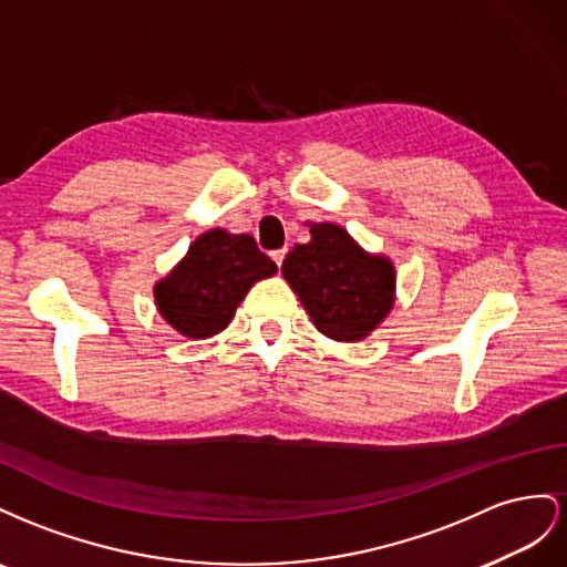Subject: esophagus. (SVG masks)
<instances>
[{
	"label": "esophagus",
	"mask_w": 567,
	"mask_h": 567,
	"mask_svg": "<svg viewBox=\"0 0 567 567\" xmlns=\"http://www.w3.org/2000/svg\"><path fill=\"white\" fill-rule=\"evenodd\" d=\"M270 256H272V261L278 264V268H280L282 261H285V256H287V249H275Z\"/></svg>",
	"instance_id": "34e87169"
}]
</instances>
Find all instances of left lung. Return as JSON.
I'll use <instances>...</instances> for the list:
<instances>
[{"label":"left lung","mask_w":567,"mask_h":567,"mask_svg":"<svg viewBox=\"0 0 567 567\" xmlns=\"http://www.w3.org/2000/svg\"><path fill=\"white\" fill-rule=\"evenodd\" d=\"M311 239L282 261V278L318 332L334 342H361L382 326L396 299L390 256L370 254L342 225L306 223Z\"/></svg>","instance_id":"left-lung-1"}]
</instances>
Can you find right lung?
<instances>
[{"label":"right lung","instance_id":"1","mask_svg":"<svg viewBox=\"0 0 567 567\" xmlns=\"http://www.w3.org/2000/svg\"><path fill=\"white\" fill-rule=\"evenodd\" d=\"M278 272L251 235L214 228L154 285V303L168 326L189 339H208L230 326L249 289Z\"/></svg>","mask_w":567,"mask_h":567}]
</instances>
